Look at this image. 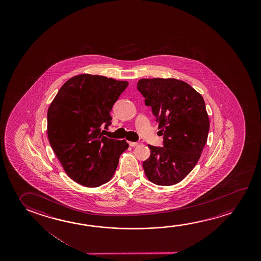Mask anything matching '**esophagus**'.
Wrapping results in <instances>:
<instances>
[{
  "mask_svg": "<svg viewBox=\"0 0 261 261\" xmlns=\"http://www.w3.org/2000/svg\"><path fill=\"white\" fill-rule=\"evenodd\" d=\"M129 145H130V146H137V145H138V143L137 142H129Z\"/></svg>",
  "mask_w": 261,
  "mask_h": 261,
  "instance_id": "obj_1",
  "label": "esophagus"
}]
</instances>
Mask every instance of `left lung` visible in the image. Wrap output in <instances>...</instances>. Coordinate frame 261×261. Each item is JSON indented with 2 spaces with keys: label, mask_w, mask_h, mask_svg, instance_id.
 <instances>
[{
  "label": "left lung",
  "mask_w": 261,
  "mask_h": 261,
  "mask_svg": "<svg viewBox=\"0 0 261 261\" xmlns=\"http://www.w3.org/2000/svg\"><path fill=\"white\" fill-rule=\"evenodd\" d=\"M137 90L158 123L164 146L148 145L143 162L146 177L158 186H172L192 171L205 146L210 119L204 99L188 83L174 78L140 79Z\"/></svg>",
  "instance_id": "left-lung-1"
}]
</instances>
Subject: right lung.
<instances>
[{
	"instance_id": "obj_1",
	"label": "right lung",
	"mask_w": 261,
	"mask_h": 261,
	"mask_svg": "<svg viewBox=\"0 0 261 261\" xmlns=\"http://www.w3.org/2000/svg\"><path fill=\"white\" fill-rule=\"evenodd\" d=\"M128 82L88 73L70 78L47 112V135L65 173L78 184L96 188L111 179L125 140L103 136L110 112ZM105 131V130H103Z\"/></svg>"
}]
</instances>
